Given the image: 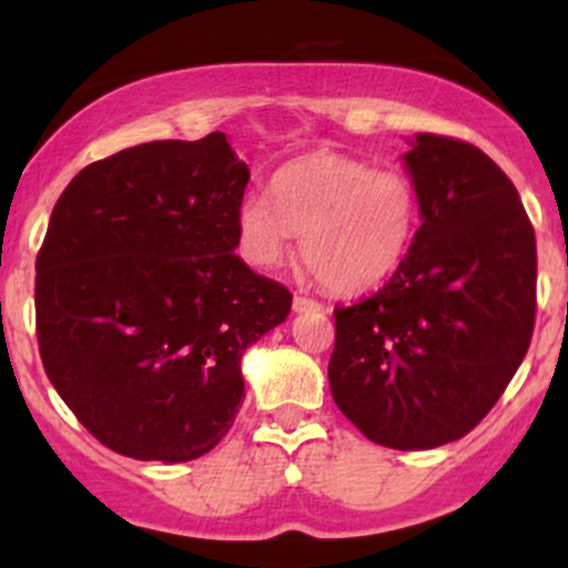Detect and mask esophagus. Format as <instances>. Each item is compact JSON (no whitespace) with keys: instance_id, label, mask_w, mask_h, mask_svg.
I'll return each mask as SVG.
<instances>
[{"instance_id":"esophagus-1","label":"esophagus","mask_w":568,"mask_h":568,"mask_svg":"<svg viewBox=\"0 0 568 568\" xmlns=\"http://www.w3.org/2000/svg\"><path fill=\"white\" fill-rule=\"evenodd\" d=\"M323 304L317 302V298H310V296H302V293H296L293 296V312H321Z\"/></svg>"}]
</instances>
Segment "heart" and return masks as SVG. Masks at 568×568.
Returning a JSON list of instances; mask_svg holds the SVG:
<instances>
[{
  "label": "heart",
  "mask_w": 568,
  "mask_h": 568,
  "mask_svg": "<svg viewBox=\"0 0 568 568\" xmlns=\"http://www.w3.org/2000/svg\"><path fill=\"white\" fill-rule=\"evenodd\" d=\"M272 200L245 194L237 205L243 253L272 266L298 234L306 270L325 288L368 291L406 256L416 230V189L408 175L376 171L336 152H312L272 175Z\"/></svg>",
  "instance_id": "b5f03b06"
}]
</instances>
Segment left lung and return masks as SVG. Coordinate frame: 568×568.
I'll return each mask as SVG.
<instances>
[{
  "label": "left lung",
  "instance_id": "left-lung-1",
  "mask_svg": "<svg viewBox=\"0 0 568 568\" xmlns=\"http://www.w3.org/2000/svg\"><path fill=\"white\" fill-rule=\"evenodd\" d=\"M403 160L422 226L374 296L334 310L328 382L368 440L416 452L465 438L529 352L537 240L518 189L473 143L419 133Z\"/></svg>",
  "mask_w": 568,
  "mask_h": 568
}]
</instances>
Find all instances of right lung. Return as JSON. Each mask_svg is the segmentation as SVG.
<instances>
[{"label":"right lung","mask_w":568,"mask_h":568,"mask_svg":"<svg viewBox=\"0 0 568 568\" xmlns=\"http://www.w3.org/2000/svg\"><path fill=\"white\" fill-rule=\"evenodd\" d=\"M251 171L224 133L98 160L58 197L37 253V342L48 379L98 440L189 462L230 433L247 344L293 293L234 256Z\"/></svg>","instance_id":"right-lung-1"}]
</instances>
